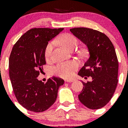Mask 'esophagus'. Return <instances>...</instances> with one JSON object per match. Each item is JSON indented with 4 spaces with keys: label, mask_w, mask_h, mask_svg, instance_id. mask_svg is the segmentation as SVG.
Wrapping results in <instances>:
<instances>
[{
    "label": "esophagus",
    "mask_w": 128,
    "mask_h": 128,
    "mask_svg": "<svg viewBox=\"0 0 128 128\" xmlns=\"http://www.w3.org/2000/svg\"><path fill=\"white\" fill-rule=\"evenodd\" d=\"M74 79H67V80H65L66 82H72L74 81Z\"/></svg>",
    "instance_id": "34e87169"
}]
</instances>
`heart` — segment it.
Segmentation results:
<instances>
[{"label":"heart","mask_w":128,"mask_h":128,"mask_svg":"<svg viewBox=\"0 0 128 128\" xmlns=\"http://www.w3.org/2000/svg\"><path fill=\"white\" fill-rule=\"evenodd\" d=\"M56 42H59L62 46L69 50H72L78 44V39L75 36L71 34H64L60 36L56 40ZM54 42H49L46 45L44 50V56L46 59H49L51 54L54 48ZM78 68V64L76 62H63L58 64L52 68L53 73L56 75L62 78H70L74 74V72Z\"/></svg>","instance_id":"b5f03b06"}]
</instances>
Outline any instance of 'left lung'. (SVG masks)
<instances>
[{
    "label": "left lung",
    "instance_id": "8db88e82",
    "mask_svg": "<svg viewBox=\"0 0 128 128\" xmlns=\"http://www.w3.org/2000/svg\"><path fill=\"white\" fill-rule=\"evenodd\" d=\"M70 30L86 46L90 55L78 74L91 76L92 80L82 81L84 86L79 100L90 109H99L109 102L118 83V62L114 47L109 38L98 30L86 28Z\"/></svg>",
    "mask_w": 128,
    "mask_h": 128
}]
</instances>
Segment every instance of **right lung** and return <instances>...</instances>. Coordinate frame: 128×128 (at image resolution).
I'll list each match as a JSON object with an SVG mask.
<instances>
[{"mask_svg": "<svg viewBox=\"0 0 128 128\" xmlns=\"http://www.w3.org/2000/svg\"><path fill=\"white\" fill-rule=\"evenodd\" d=\"M63 28H33L22 36L13 46L9 59V74L14 94L26 110L40 112L55 102L64 80L52 77L46 83L36 78L46 64L44 50L48 42Z\"/></svg>", "mask_w": 128, "mask_h": 128, "instance_id": "right-lung-1", "label": "right lung"}]
</instances>
